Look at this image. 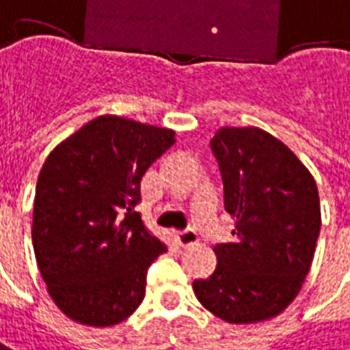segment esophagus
Instances as JSON below:
<instances>
[{
  "label": "esophagus",
  "instance_id": "1",
  "mask_svg": "<svg viewBox=\"0 0 350 350\" xmlns=\"http://www.w3.org/2000/svg\"><path fill=\"white\" fill-rule=\"evenodd\" d=\"M173 238H175V242H177L180 247H189V245H194L198 242V234H196V230H192V228L173 232Z\"/></svg>",
  "mask_w": 350,
  "mask_h": 350
}]
</instances>
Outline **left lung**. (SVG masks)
<instances>
[{
    "mask_svg": "<svg viewBox=\"0 0 350 350\" xmlns=\"http://www.w3.org/2000/svg\"><path fill=\"white\" fill-rule=\"evenodd\" d=\"M232 238L217 244V267L194 280L198 301L230 324L280 314L297 297L320 234L317 183L299 158L259 127H221L211 139Z\"/></svg>",
    "mask_w": 350,
    "mask_h": 350,
    "instance_id": "8db88e82",
    "label": "left lung"
}]
</instances>
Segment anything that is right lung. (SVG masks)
Instances as JSON below:
<instances>
[{
  "mask_svg": "<svg viewBox=\"0 0 350 350\" xmlns=\"http://www.w3.org/2000/svg\"><path fill=\"white\" fill-rule=\"evenodd\" d=\"M173 144V129L108 114L47 156L33 198V253L51 299L74 322L114 326L143 303L146 271L167 247L135 206L143 175Z\"/></svg>",
  "mask_w": 350,
  "mask_h": 350,
  "instance_id": "add662e5",
  "label": "right lung"
}]
</instances>
